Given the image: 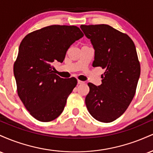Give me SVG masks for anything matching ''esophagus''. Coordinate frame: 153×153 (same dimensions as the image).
I'll list each match as a JSON object with an SVG mask.
<instances>
[{"label": "esophagus", "instance_id": "34e87169", "mask_svg": "<svg viewBox=\"0 0 153 153\" xmlns=\"http://www.w3.org/2000/svg\"><path fill=\"white\" fill-rule=\"evenodd\" d=\"M78 85H82V84H85V82L82 81V80H78Z\"/></svg>", "mask_w": 153, "mask_h": 153}]
</instances>
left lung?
<instances>
[{
    "instance_id": "left-lung-1",
    "label": "left lung",
    "mask_w": 153,
    "mask_h": 153,
    "mask_svg": "<svg viewBox=\"0 0 153 153\" xmlns=\"http://www.w3.org/2000/svg\"><path fill=\"white\" fill-rule=\"evenodd\" d=\"M95 50L94 67L105 70L101 85L88 82L85 105L96 120L108 123L124 113L136 92L140 65L131 39L106 24L81 25Z\"/></svg>"
}]
</instances>
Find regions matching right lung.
Here are the masks:
<instances>
[{"label": "right lung", "mask_w": 153, "mask_h": 153, "mask_svg": "<svg viewBox=\"0 0 153 153\" xmlns=\"http://www.w3.org/2000/svg\"><path fill=\"white\" fill-rule=\"evenodd\" d=\"M82 36L75 26L52 25L28 34L19 45L13 65L17 92L38 121L50 122L64 110L77 80L54 74L52 65L62 62L68 48Z\"/></svg>", "instance_id": "right-lung-1"}]
</instances>
